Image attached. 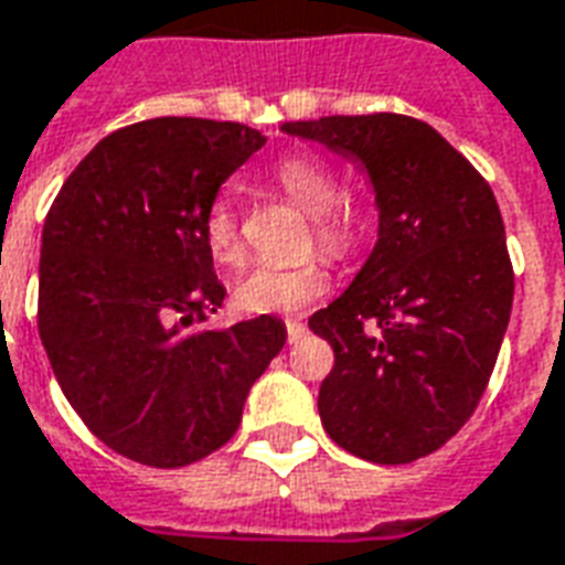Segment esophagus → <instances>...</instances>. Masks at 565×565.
Instances as JSON below:
<instances>
[{
	"label": "esophagus",
	"mask_w": 565,
	"mask_h": 565,
	"mask_svg": "<svg viewBox=\"0 0 565 565\" xmlns=\"http://www.w3.org/2000/svg\"><path fill=\"white\" fill-rule=\"evenodd\" d=\"M302 335H305V320H299V317H290V320H287V338H290V344H294V341H299Z\"/></svg>",
	"instance_id": "34e87169"
}]
</instances>
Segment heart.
I'll list each match as a JSON object with an SVG mask.
<instances>
[{"mask_svg":"<svg viewBox=\"0 0 565 565\" xmlns=\"http://www.w3.org/2000/svg\"><path fill=\"white\" fill-rule=\"evenodd\" d=\"M275 179L284 194L315 218L317 245L329 254H344L353 245L356 224L350 212H338V179L320 158L290 154L275 167ZM206 248L221 266H236L242 260V236L236 209L227 200L212 203L203 224ZM326 266L315 257L296 263H260L236 284L233 299L248 315H290L323 294Z\"/></svg>","mask_w":565,"mask_h":565,"instance_id":"heart-1","label":"heart"}]
</instances>
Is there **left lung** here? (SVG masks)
<instances>
[{
	"mask_svg": "<svg viewBox=\"0 0 565 565\" xmlns=\"http://www.w3.org/2000/svg\"><path fill=\"white\" fill-rule=\"evenodd\" d=\"M281 131L359 161L377 206L374 250L308 320L335 350L317 395L326 434L374 463L431 455L476 411L512 315L494 191L411 116H323Z\"/></svg>",
	"mask_w": 565,
	"mask_h": 565,
	"instance_id": "obj_1",
	"label": "left lung"
}]
</instances>
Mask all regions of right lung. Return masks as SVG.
Wrapping results in <instances>:
<instances>
[{"label": "right lung", "instance_id": "obj_1", "mask_svg": "<svg viewBox=\"0 0 565 565\" xmlns=\"http://www.w3.org/2000/svg\"><path fill=\"white\" fill-rule=\"evenodd\" d=\"M266 137L212 119L113 131L44 221L38 332L86 428L146 467H185L236 434L254 380L287 341L271 315L194 329L224 302L203 224Z\"/></svg>", "mask_w": 565, "mask_h": 565}]
</instances>
